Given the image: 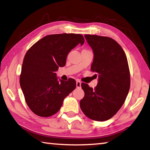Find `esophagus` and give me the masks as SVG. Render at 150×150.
Here are the masks:
<instances>
[{"mask_svg": "<svg viewBox=\"0 0 150 150\" xmlns=\"http://www.w3.org/2000/svg\"><path fill=\"white\" fill-rule=\"evenodd\" d=\"M81 83L79 81H77V82H76V86H77V88H81Z\"/></svg>", "mask_w": 150, "mask_h": 150, "instance_id": "obj_1", "label": "esophagus"}]
</instances>
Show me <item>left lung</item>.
<instances>
[{"instance_id": "1", "label": "left lung", "mask_w": 150, "mask_h": 150, "mask_svg": "<svg viewBox=\"0 0 150 150\" xmlns=\"http://www.w3.org/2000/svg\"><path fill=\"white\" fill-rule=\"evenodd\" d=\"M93 50L91 71L98 77L93 89L81 83L84 96L80 107L84 115L92 120L104 121L120 110L130 88V73L124 50L115 40L98 35H85Z\"/></svg>"}]
</instances>
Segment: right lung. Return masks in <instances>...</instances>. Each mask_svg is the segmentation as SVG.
Here are the masks:
<instances>
[{
  "label": "right lung",
  "instance_id": "1",
  "mask_svg": "<svg viewBox=\"0 0 150 150\" xmlns=\"http://www.w3.org/2000/svg\"><path fill=\"white\" fill-rule=\"evenodd\" d=\"M84 42L82 35H50L32 46L24 57L20 83L27 104L35 114L50 117L61 108L76 81L58 79L55 71L66 64L69 52Z\"/></svg>",
  "mask_w": 150,
  "mask_h": 150
}]
</instances>
